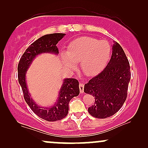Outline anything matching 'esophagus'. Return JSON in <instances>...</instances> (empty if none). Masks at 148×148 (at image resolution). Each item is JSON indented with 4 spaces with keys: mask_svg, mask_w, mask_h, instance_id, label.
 Masks as SVG:
<instances>
[{
    "mask_svg": "<svg viewBox=\"0 0 148 148\" xmlns=\"http://www.w3.org/2000/svg\"><path fill=\"white\" fill-rule=\"evenodd\" d=\"M79 89H80V92L83 93L84 91V84L80 83L79 84Z\"/></svg>",
    "mask_w": 148,
    "mask_h": 148,
    "instance_id": "34e87169",
    "label": "esophagus"
}]
</instances>
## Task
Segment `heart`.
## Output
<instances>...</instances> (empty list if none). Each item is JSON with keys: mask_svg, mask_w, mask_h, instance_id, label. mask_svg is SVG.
<instances>
[{"mask_svg": "<svg viewBox=\"0 0 148 148\" xmlns=\"http://www.w3.org/2000/svg\"><path fill=\"white\" fill-rule=\"evenodd\" d=\"M110 53L111 46L108 42L83 37L69 44L66 53H62V59L70 70L75 69V62H79L80 69L84 74L93 76L105 67Z\"/></svg>", "mask_w": 148, "mask_h": 148, "instance_id": "1", "label": "heart"}]
</instances>
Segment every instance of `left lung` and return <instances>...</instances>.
Wrapping results in <instances>:
<instances>
[{
  "label": "left lung",
  "instance_id": "1",
  "mask_svg": "<svg viewBox=\"0 0 148 148\" xmlns=\"http://www.w3.org/2000/svg\"><path fill=\"white\" fill-rule=\"evenodd\" d=\"M111 60L106 68L84 86V92L94 97L88 108L92 116L106 118L116 113L127 99L131 79L129 60L118 42L112 46Z\"/></svg>",
  "mask_w": 148,
  "mask_h": 148
}]
</instances>
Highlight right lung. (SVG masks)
Instances as JSON below:
<instances>
[{"mask_svg":"<svg viewBox=\"0 0 148 148\" xmlns=\"http://www.w3.org/2000/svg\"><path fill=\"white\" fill-rule=\"evenodd\" d=\"M64 35V33H53L39 38L25 50L18 64V83L22 88L25 102L37 116L49 122L62 120L67 115L69 101L74 97L79 95V81L71 78L64 79L54 104L51 106L44 107L39 106L31 97L26 84L25 75L33 60L38 55L45 53L56 55L59 53L56 45Z\"/></svg>","mask_w":148,"mask_h":148,"instance_id":"1","label":"right lung"}]
</instances>
